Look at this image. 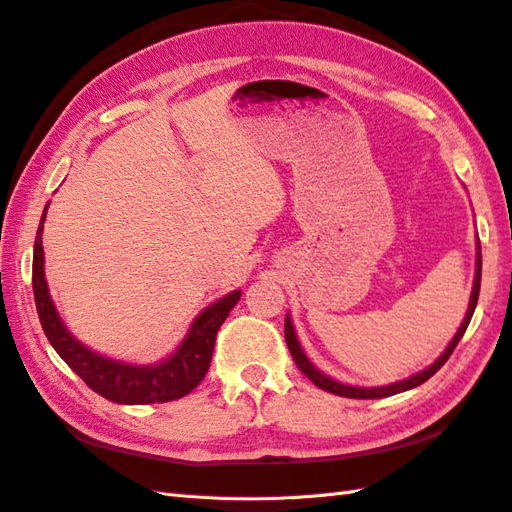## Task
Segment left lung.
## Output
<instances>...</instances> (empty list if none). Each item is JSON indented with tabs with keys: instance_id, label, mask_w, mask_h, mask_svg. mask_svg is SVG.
Instances as JSON below:
<instances>
[{
	"instance_id": "obj_1",
	"label": "left lung",
	"mask_w": 512,
	"mask_h": 512,
	"mask_svg": "<svg viewBox=\"0 0 512 512\" xmlns=\"http://www.w3.org/2000/svg\"><path fill=\"white\" fill-rule=\"evenodd\" d=\"M475 281H473V292H471V301H469V310H467V316L465 320H462V325L458 329V334L454 336V340L449 342V347L445 349V353L438 358L430 368H425V371H421L419 375H412L410 379H403V382H397V384H390V386H382V388H355V386H344L340 382H334V379H329L327 375H323L318 371V368H314V364L305 358V353L301 349L299 340H296V334H294V327H292V320L285 318V342H288V349L292 353V358L296 362V366L301 368V373L310 379L312 384H316L318 388H323L327 392H334V395H340V397H349V399H382V397H390V395H397V392H403V390H410V388H417L421 386L423 382H427L438 368H441L447 360L449 355L454 353V349L458 347L460 338L465 336V331L471 323V316L475 312V305H478V296H480V279H482V253H480V240H478V261H475Z\"/></svg>"
}]
</instances>
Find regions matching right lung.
I'll return each instance as SVG.
<instances>
[{"mask_svg":"<svg viewBox=\"0 0 512 512\" xmlns=\"http://www.w3.org/2000/svg\"><path fill=\"white\" fill-rule=\"evenodd\" d=\"M47 207L41 216V224L34 240V257H32V290L37 314L47 340L54 351L61 355L67 366L74 371L82 382L93 392H98L104 399L113 403H128V406H146V403H165L189 395L207 375L213 344L220 325L227 320L229 312L240 301L242 292L235 290L224 296L218 303L207 307L189 329L187 338L181 347L170 355L168 360L154 366H133L126 362H117L104 358L100 353H93L85 344H80L65 329L61 316L56 314L54 303L50 299L43 270V222Z\"/></svg>","mask_w":512,"mask_h":512,"instance_id":"add662e5","label":"right lung"}]
</instances>
